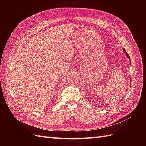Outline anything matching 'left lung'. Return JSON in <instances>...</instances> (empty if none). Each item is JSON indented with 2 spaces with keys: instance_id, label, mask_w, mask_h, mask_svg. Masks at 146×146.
<instances>
[{
  "instance_id": "left-lung-1",
  "label": "left lung",
  "mask_w": 146,
  "mask_h": 146,
  "mask_svg": "<svg viewBox=\"0 0 146 146\" xmlns=\"http://www.w3.org/2000/svg\"><path fill=\"white\" fill-rule=\"evenodd\" d=\"M123 52H124V53H125V55H126L127 57V58H129V60H130V56H129V55L127 54V52H126V51H125V48H123ZM130 62H131V61H130Z\"/></svg>"
}]
</instances>
